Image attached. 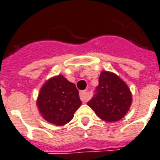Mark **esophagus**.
<instances>
[{
  "instance_id": "esophagus-1",
  "label": "esophagus",
  "mask_w": 160,
  "mask_h": 160,
  "mask_svg": "<svg viewBox=\"0 0 160 160\" xmlns=\"http://www.w3.org/2000/svg\"><path fill=\"white\" fill-rule=\"evenodd\" d=\"M80 98L83 102H86L87 101L89 100V94L85 90L80 92Z\"/></svg>"
}]
</instances>
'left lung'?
I'll list each match as a JSON object with an SVG mask.
<instances>
[{
    "label": "left lung",
    "mask_w": 160,
    "mask_h": 160,
    "mask_svg": "<svg viewBox=\"0 0 160 160\" xmlns=\"http://www.w3.org/2000/svg\"><path fill=\"white\" fill-rule=\"evenodd\" d=\"M132 100V93L124 81L115 74L102 71L94 94L87 104L102 120L117 122L128 112Z\"/></svg>",
    "instance_id": "8db88e82"
}]
</instances>
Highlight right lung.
<instances>
[{
  "label": "right lung",
  "instance_id": "right-lung-1",
  "mask_svg": "<svg viewBox=\"0 0 160 160\" xmlns=\"http://www.w3.org/2000/svg\"><path fill=\"white\" fill-rule=\"evenodd\" d=\"M37 104L45 120L54 125L62 126L73 118L81 101L75 84L58 76L44 84L38 94Z\"/></svg>",
  "mask_w": 160,
  "mask_h": 160
}]
</instances>
